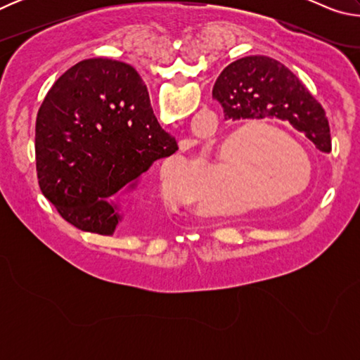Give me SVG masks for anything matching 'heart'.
I'll list each match as a JSON object with an SVG mask.
<instances>
[{
	"mask_svg": "<svg viewBox=\"0 0 360 360\" xmlns=\"http://www.w3.org/2000/svg\"><path fill=\"white\" fill-rule=\"evenodd\" d=\"M238 144H245V148H252L254 144H271L273 148L281 150L285 155H292L289 162L284 158H275L268 163L266 168H262L254 186L251 187V197L249 202L251 206L257 208L270 202L276 197L294 198L295 195H300L309 186L311 179V162L307 152L300 146L292 141L284 135L283 131L271 127H262V129H248L240 130L230 135L221 146L219 150V165L231 167L235 163V149ZM296 157L294 158L293 155ZM301 158L298 159L297 157ZM182 167L174 163V160H167L160 169V192L162 197L172 205L182 203L188 205L192 200V195L186 193V188L182 187L179 181L178 169Z\"/></svg>",
	"mask_w": 360,
	"mask_h": 360,
	"instance_id": "b5f03b06",
	"label": "heart"
}]
</instances>
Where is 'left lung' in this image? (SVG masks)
<instances>
[{
	"label": "left lung",
	"instance_id": "left-lung-1",
	"mask_svg": "<svg viewBox=\"0 0 360 360\" xmlns=\"http://www.w3.org/2000/svg\"><path fill=\"white\" fill-rule=\"evenodd\" d=\"M231 120H284L316 149L330 152V129L322 106L288 66L265 56H249L225 66L212 89Z\"/></svg>",
	"mask_w": 360,
	"mask_h": 360
}]
</instances>
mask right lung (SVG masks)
Here are the masks:
<instances>
[{
	"instance_id": "1",
	"label": "right lung",
	"mask_w": 360,
	"mask_h": 360,
	"mask_svg": "<svg viewBox=\"0 0 360 360\" xmlns=\"http://www.w3.org/2000/svg\"><path fill=\"white\" fill-rule=\"evenodd\" d=\"M41 192L66 222L114 235L124 212L112 198L141 182L152 163L178 150L152 111L133 66L89 58L63 72L36 119Z\"/></svg>"
}]
</instances>
